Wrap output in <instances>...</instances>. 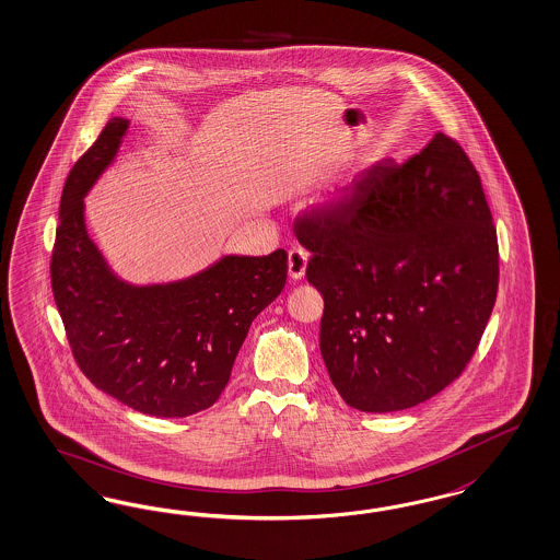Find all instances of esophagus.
<instances>
[{"mask_svg":"<svg viewBox=\"0 0 560 560\" xmlns=\"http://www.w3.org/2000/svg\"><path fill=\"white\" fill-rule=\"evenodd\" d=\"M308 253L301 247H292L289 252V276L292 280H301L307 270Z\"/></svg>","mask_w":560,"mask_h":560,"instance_id":"1","label":"esophagus"}]
</instances>
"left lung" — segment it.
Returning a JSON list of instances; mask_svg holds the SVG:
<instances>
[{
    "label": "left lung",
    "instance_id": "1",
    "mask_svg": "<svg viewBox=\"0 0 560 560\" xmlns=\"http://www.w3.org/2000/svg\"><path fill=\"white\" fill-rule=\"evenodd\" d=\"M324 296L329 380L361 412H396L462 375L499 289V243L480 175L453 138L381 161L343 198L296 218Z\"/></svg>",
    "mask_w": 560,
    "mask_h": 560
}]
</instances>
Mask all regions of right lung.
Masks as SVG:
<instances>
[{"label": "right lung", "instance_id": "1", "mask_svg": "<svg viewBox=\"0 0 560 560\" xmlns=\"http://www.w3.org/2000/svg\"><path fill=\"white\" fill-rule=\"evenodd\" d=\"M129 121L113 117L63 185L51 289L73 359L101 392L142 415L210 408L253 319L287 284L284 249L226 255L196 276L131 287L108 270L84 224V196L113 163Z\"/></svg>", "mask_w": 560, "mask_h": 560}]
</instances>
